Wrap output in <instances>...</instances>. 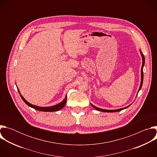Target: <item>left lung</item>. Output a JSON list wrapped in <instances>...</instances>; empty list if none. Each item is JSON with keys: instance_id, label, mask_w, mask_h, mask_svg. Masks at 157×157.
I'll use <instances>...</instances> for the list:
<instances>
[{"instance_id": "obj_1", "label": "left lung", "mask_w": 157, "mask_h": 157, "mask_svg": "<svg viewBox=\"0 0 157 157\" xmlns=\"http://www.w3.org/2000/svg\"><path fill=\"white\" fill-rule=\"evenodd\" d=\"M140 53H141V55L142 56V61H143V63H142V69H141V83H140V87H139V91L140 90L141 88H142V84H143V80H144V72H143V68H144V66L145 64V57H144V54L142 53V52L140 51ZM91 105L94 108L96 109L97 110H99V111H101V112H105V113H114V112H119V111H121L123 109H125L126 108H127L128 107H129L130 105L126 107H124V108H122V109H116V110H105V109H101V108H98L96 106H94V105H93L92 104H91Z\"/></svg>"}]
</instances>
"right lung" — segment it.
<instances>
[{"label":"right lung","instance_id":"obj_1","mask_svg":"<svg viewBox=\"0 0 157 157\" xmlns=\"http://www.w3.org/2000/svg\"><path fill=\"white\" fill-rule=\"evenodd\" d=\"M18 91V93L20 95V97L21 98L22 100H23L26 104H27L29 106L36 109V110H40V111H43V112H55V111H58L59 110H60L61 109H62L66 104V100H67V96H66L64 99L61 102H60L59 104H58L56 105H53V106H51V107H39V106H36V105H33L30 103H29V102H27L25 99L22 96L21 94H20V93Z\"/></svg>","mask_w":157,"mask_h":157}]
</instances>
